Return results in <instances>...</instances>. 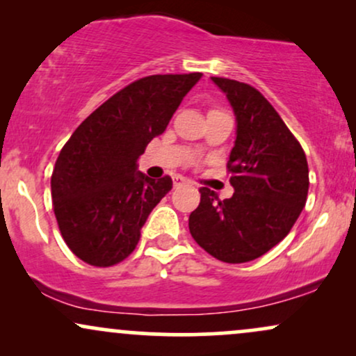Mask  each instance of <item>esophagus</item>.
Returning <instances> with one entry per match:
<instances>
[{
	"instance_id": "obj_1",
	"label": "esophagus",
	"mask_w": 356,
	"mask_h": 356,
	"mask_svg": "<svg viewBox=\"0 0 356 356\" xmlns=\"http://www.w3.org/2000/svg\"><path fill=\"white\" fill-rule=\"evenodd\" d=\"M187 184H191L187 181L186 177H182V175H175L174 177V187H181V186H187Z\"/></svg>"
}]
</instances>
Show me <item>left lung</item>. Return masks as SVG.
I'll use <instances>...</instances> for the list:
<instances>
[{
	"label": "left lung",
	"instance_id": "8db88e82",
	"mask_svg": "<svg viewBox=\"0 0 356 356\" xmlns=\"http://www.w3.org/2000/svg\"><path fill=\"white\" fill-rule=\"evenodd\" d=\"M212 81L226 93L238 124L227 162L234 194L220 201L201 187L189 231L216 259L248 263L291 231L308 195V162L283 118L254 87L220 76Z\"/></svg>",
	"mask_w": 356,
	"mask_h": 356
}]
</instances>
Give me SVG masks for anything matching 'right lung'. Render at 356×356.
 Wrapping results in <instances>:
<instances>
[{
	"instance_id": "obj_1",
	"label": "right lung",
	"mask_w": 356,
	"mask_h": 356,
	"mask_svg": "<svg viewBox=\"0 0 356 356\" xmlns=\"http://www.w3.org/2000/svg\"><path fill=\"white\" fill-rule=\"evenodd\" d=\"M202 73L150 75L127 85L85 118L55 162L51 199L67 246L92 266L124 261L152 209L172 189L169 175L137 170Z\"/></svg>"
}]
</instances>
